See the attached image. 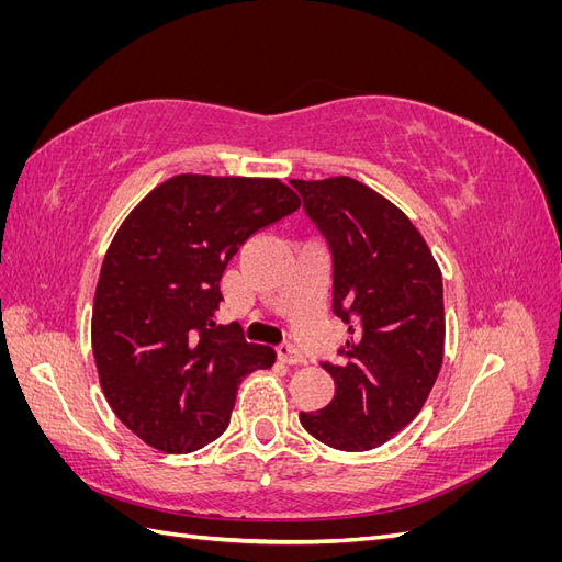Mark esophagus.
I'll use <instances>...</instances> for the list:
<instances>
[{
    "mask_svg": "<svg viewBox=\"0 0 562 562\" xmlns=\"http://www.w3.org/2000/svg\"><path fill=\"white\" fill-rule=\"evenodd\" d=\"M277 356H279V361H283L288 366H297L304 361V356L293 345H279Z\"/></svg>",
    "mask_w": 562,
    "mask_h": 562,
    "instance_id": "1",
    "label": "esophagus"
}]
</instances>
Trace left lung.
Segmentation results:
<instances>
[{"instance_id": "8db88e82", "label": "left lung", "mask_w": 562, "mask_h": 562, "mask_svg": "<svg viewBox=\"0 0 562 562\" xmlns=\"http://www.w3.org/2000/svg\"><path fill=\"white\" fill-rule=\"evenodd\" d=\"M333 255V314L349 326L333 401L300 413L321 443L363 452L422 411L443 366V277L417 227L368 184L337 176L291 180Z\"/></svg>"}]
</instances>
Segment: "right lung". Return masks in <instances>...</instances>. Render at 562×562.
Segmentation results:
<instances>
[{
	"label": "right lung",
	"instance_id": "add662e5",
	"mask_svg": "<svg viewBox=\"0 0 562 562\" xmlns=\"http://www.w3.org/2000/svg\"><path fill=\"white\" fill-rule=\"evenodd\" d=\"M300 209L277 178L182 173L155 187L114 234L95 285L100 386L126 427L161 452L223 436L236 389L271 347L213 321L220 279L246 239Z\"/></svg>",
	"mask_w": 562,
	"mask_h": 562
}]
</instances>
